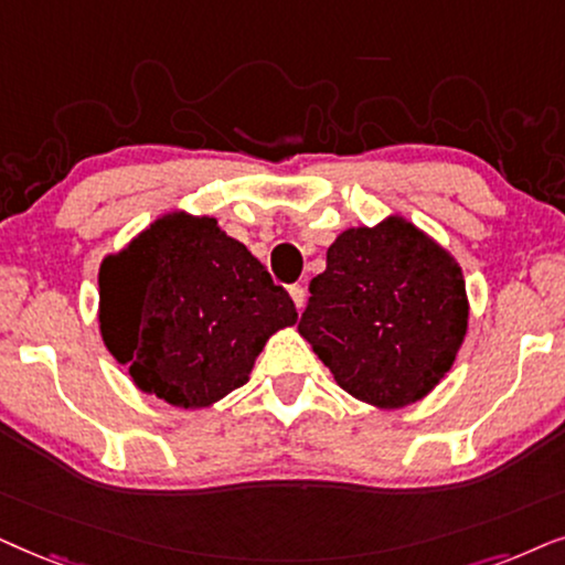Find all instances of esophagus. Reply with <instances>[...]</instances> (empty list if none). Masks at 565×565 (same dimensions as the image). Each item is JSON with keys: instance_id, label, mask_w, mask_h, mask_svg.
<instances>
[{"instance_id": "obj_1", "label": "esophagus", "mask_w": 565, "mask_h": 565, "mask_svg": "<svg viewBox=\"0 0 565 565\" xmlns=\"http://www.w3.org/2000/svg\"><path fill=\"white\" fill-rule=\"evenodd\" d=\"M289 295H291V299H295L297 310H302L305 302H307V289L302 287V284H295V287L289 289Z\"/></svg>"}]
</instances>
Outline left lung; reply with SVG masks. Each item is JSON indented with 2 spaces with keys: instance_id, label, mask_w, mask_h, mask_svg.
Returning a JSON list of instances; mask_svg holds the SVG:
<instances>
[{
  "instance_id": "left-lung-1",
  "label": "left lung",
  "mask_w": 565,
  "mask_h": 565,
  "mask_svg": "<svg viewBox=\"0 0 565 565\" xmlns=\"http://www.w3.org/2000/svg\"><path fill=\"white\" fill-rule=\"evenodd\" d=\"M465 328L460 266L397 216L338 235L299 320L338 385L380 408L420 401L449 372Z\"/></svg>"
}]
</instances>
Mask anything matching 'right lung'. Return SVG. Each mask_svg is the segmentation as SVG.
Segmentation results:
<instances>
[{
    "instance_id": "right-lung-1",
    "label": "right lung",
    "mask_w": 565,
    "mask_h": 565,
    "mask_svg": "<svg viewBox=\"0 0 565 565\" xmlns=\"http://www.w3.org/2000/svg\"><path fill=\"white\" fill-rule=\"evenodd\" d=\"M295 322L287 289L209 216H164L100 268L105 345L178 408L243 387L268 335Z\"/></svg>"
}]
</instances>
